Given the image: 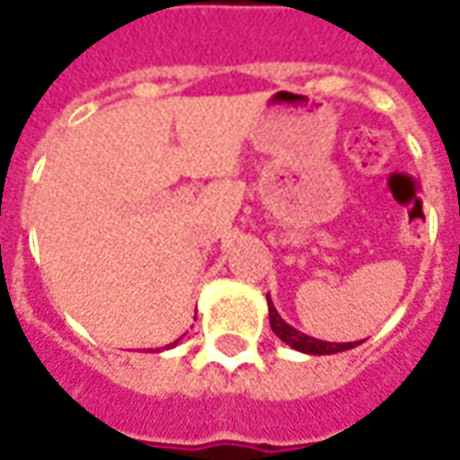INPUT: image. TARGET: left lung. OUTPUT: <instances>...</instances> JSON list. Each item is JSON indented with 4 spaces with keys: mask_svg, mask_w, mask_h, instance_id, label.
Instances as JSON below:
<instances>
[{
    "mask_svg": "<svg viewBox=\"0 0 460 460\" xmlns=\"http://www.w3.org/2000/svg\"><path fill=\"white\" fill-rule=\"evenodd\" d=\"M265 299H268V316H270V329H273V334L278 336L282 343H288L290 349H295V351L307 353V356H332V353L351 351V349L358 346V341H322V339H314V336L305 334V332H299V329L290 326L280 314H278V309H275L270 295H265Z\"/></svg>",
    "mask_w": 460,
    "mask_h": 460,
    "instance_id": "left-lung-1",
    "label": "left lung"
}]
</instances>
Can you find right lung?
<instances>
[{"label": "right lung", "instance_id": "obj_1", "mask_svg": "<svg viewBox=\"0 0 460 460\" xmlns=\"http://www.w3.org/2000/svg\"><path fill=\"white\" fill-rule=\"evenodd\" d=\"M180 341H182V336H180V339H175V341H172V343H168V346H163V349H155V351H153V353H161V351H165V349H175V346H178Z\"/></svg>", "mask_w": 460, "mask_h": 460}]
</instances>
